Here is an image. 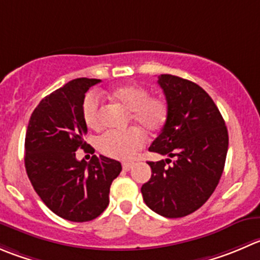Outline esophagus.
<instances>
[{"label": "esophagus", "instance_id": "esophagus-1", "mask_svg": "<svg viewBox=\"0 0 260 260\" xmlns=\"http://www.w3.org/2000/svg\"><path fill=\"white\" fill-rule=\"evenodd\" d=\"M123 170L124 171H129L131 169L133 168V164L132 162H123Z\"/></svg>", "mask_w": 260, "mask_h": 260}]
</instances>
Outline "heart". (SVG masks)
Here are the masks:
<instances>
[{
  "instance_id": "b5f03b06",
  "label": "heart",
  "mask_w": 260,
  "mask_h": 260,
  "mask_svg": "<svg viewBox=\"0 0 260 260\" xmlns=\"http://www.w3.org/2000/svg\"><path fill=\"white\" fill-rule=\"evenodd\" d=\"M110 99L131 112L135 123L147 132H158L165 125L169 115V107L165 99L160 96H150V91L145 86L137 84L122 85L110 91ZM102 103L95 92H89L82 102V118L91 129L102 125ZM145 145V135L141 129L132 128L124 132L109 131L98 141V148L105 156L118 160H128L133 157Z\"/></svg>"
}]
</instances>
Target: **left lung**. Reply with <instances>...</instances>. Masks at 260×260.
Instances as JSON below:
<instances>
[{
  "label": "left lung",
  "instance_id": "8db88e82",
  "mask_svg": "<svg viewBox=\"0 0 260 260\" xmlns=\"http://www.w3.org/2000/svg\"><path fill=\"white\" fill-rule=\"evenodd\" d=\"M169 115L148 150L174 157L148 161L150 180L141 188L146 205L168 218L184 217L202 207L222 175L229 133L210 95L197 84L160 75L157 80Z\"/></svg>",
  "mask_w": 260,
  "mask_h": 260
}]
</instances>
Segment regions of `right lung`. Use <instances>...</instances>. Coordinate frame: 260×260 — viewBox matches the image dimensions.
<instances>
[{"label":"right lung","instance_id":"add662e5","mask_svg":"<svg viewBox=\"0 0 260 260\" xmlns=\"http://www.w3.org/2000/svg\"><path fill=\"white\" fill-rule=\"evenodd\" d=\"M99 82L75 79L45 96L32 112L25 136V169L32 188L52 212L74 222L104 212L112 181L122 171L119 161L103 155H94L90 162L76 158V151L89 146L84 141L82 102Z\"/></svg>","mask_w":260,"mask_h":260}]
</instances>
